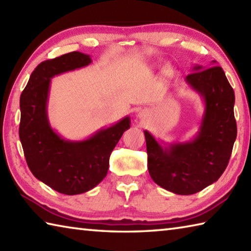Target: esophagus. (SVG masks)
Returning a JSON list of instances; mask_svg holds the SVG:
<instances>
[{
  "mask_svg": "<svg viewBox=\"0 0 251 251\" xmlns=\"http://www.w3.org/2000/svg\"><path fill=\"white\" fill-rule=\"evenodd\" d=\"M138 116H139V117H142V116H144V114H142V112H140V113H139Z\"/></svg>",
  "mask_w": 251,
  "mask_h": 251,
  "instance_id": "obj_1",
  "label": "esophagus"
}]
</instances>
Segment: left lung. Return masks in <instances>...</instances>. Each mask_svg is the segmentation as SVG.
<instances>
[{"label": "left lung", "mask_w": 251, "mask_h": 251, "mask_svg": "<svg viewBox=\"0 0 251 251\" xmlns=\"http://www.w3.org/2000/svg\"><path fill=\"white\" fill-rule=\"evenodd\" d=\"M195 65L185 78L202 98L204 111L193 139L166 144L148 130L145 138L151 178L176 195H193L217 181L226 169L236 140L235 93L222 67Z\"/></svg>", "instance_id": "8db88e82"}]
</instances>
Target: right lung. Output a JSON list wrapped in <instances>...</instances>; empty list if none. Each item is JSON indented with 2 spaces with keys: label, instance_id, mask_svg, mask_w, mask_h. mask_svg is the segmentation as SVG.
Returning a JSON list of instances; mask_svg holds the SVG:
<instances>
[{
  "label": "right lung",
  "instance_id": "right-lung-1",
  "mask_svg": "<svg viewBox=\"0 0 251 251\" xmlns=\"http://www.w3.org/2000/svg\"><path fill=\"white\" fill-rule=\"evenodd\" d=\"M91 62L90 55L75 51L40 63L19 101V138L28 168L34 177L64 195L83 194L101 183L113 149L130 127V117L125 116L83 140H67L51 127L48 117L51 79Z\"/></svg>",
  "mask_w": 251,
  "mask_h": 251
}]
</instances>
